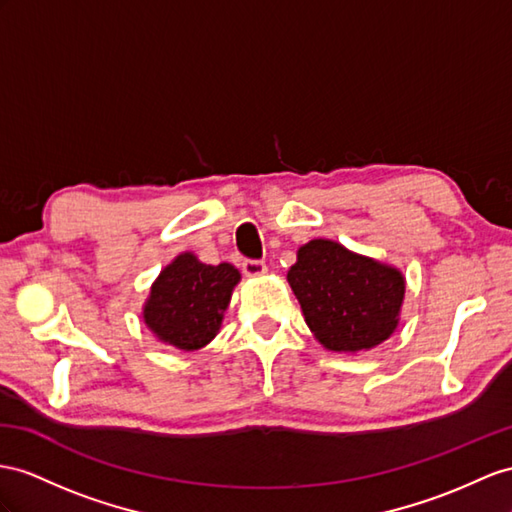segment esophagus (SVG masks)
<instances>
[{
	"instance_id": "1",
	"label": "esophagus",
	"mask_w": 512,
	"mask_h": 512,
	"mask_svg": "<svg viewBox=\"0 0 512 512\" xmlns=\"http://www.w3.org/2000/svg\"><path fill=\"white\" fill-rule=\"evenodd\" d=\"M266 270H268L266 264L259 259H244L242 261V272L246 274V277H264Z\"/></svg>"
}]
</instances>
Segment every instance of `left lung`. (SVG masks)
Instances as JSON below:
<instances>
[{"label": "left lung", "mask_w": 512, "mask_h": 512, "mask_svg": "<svg viewBox=\"0 0 512 512\" xmlns=\"http://www.w3.org/2000/svg\"><path fill=\"white\" fill-rule=\"evenodd\" d=\"M287 281L326 350H370L389 339L400 322L402 272L333 240L300 246Z\"/></svg>", "instance_id": "obj_1"}]
</instances>
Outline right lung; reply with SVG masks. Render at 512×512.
Instances as JSON below:
<instances>
[{"mask_svg":"<svg viewBox=\"0 0 512 512\" xmlns=\"http://www.w3.org/2000/svg\"><path fill=\"white\" fill-rule=\"evenodd\" d=\"M240 272L209 266L192 253L177 255L151 285L142 318L151 333L179 350H199L218 335Z\"/></svg>","mask_w":512,"mask_h":512,"instance_id":"1","label":"right lung"}]
</instances>
